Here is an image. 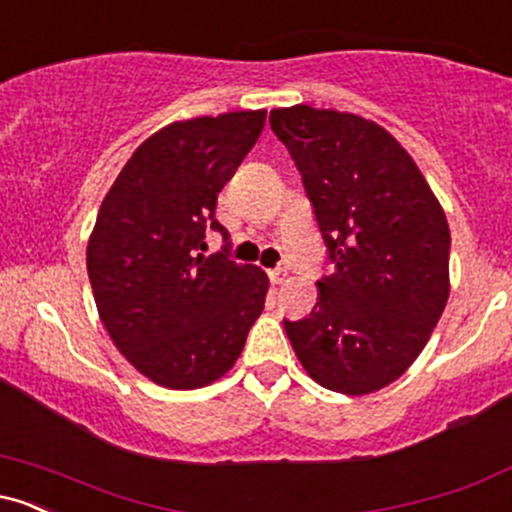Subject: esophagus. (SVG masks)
Listing matches in <instances>:
<instances>
[{
  "label": "esophagus",
  "mask_w": 512,
  "mask_h": 512,
  "mask_svg": "<svg viewBox=\"0 0 512 512\" xmlns=\"http://www.w3.org/2000/svg\"><path fill=\"white\" fill-rule=\"evenodd\" d=\"M269 281H272L274 286L284 284V281H286V269H272V272H269Z\"/></svg>",
  "instance_id": "obj_1"
}]
</instances>
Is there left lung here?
Listing matches in <instances>:
<instances>
[{"label":"left lung","mask_w":512,"mask_h":512,"mask_svg":"<svg viewBox=\"0 0 512 512\" xmlns=\"http://www.w3.org/2000/svg\"><path fill=\"white\" fill-rule=\"evenodd\" d=\"M286 144L334 264L317 281L313 313L284 320L317 385L370 395L395 383L424 351L450 296V228L419 166L373 120L276 108Z\"/></svg>","instance_id":"8db88e82"}]
</instances>
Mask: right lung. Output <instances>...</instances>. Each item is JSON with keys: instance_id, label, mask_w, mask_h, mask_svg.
<instances>
[{"instance_id": "obj_1", "label": "right lung", "mask_w": 512, "mask_h": 512, "mask_svg": "<svg viewBox=\"0 0 512 512\" xmlns=\"http://www.w3.org/2000/svg\"><path fill=\"white\" fill-rule=\"evenodd\" d=\"M267 110L192 117L158 129L105 195L86 269L105 330L139 373L197 390L238 361L269 279L255 264L204 255L216 197L264 127Z\"/></svg>"}]
</instances>
